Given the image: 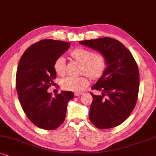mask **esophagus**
I'll return each instance as SVG.
<instances>
[{
	"label": "esophagus",
	"instance_id": "1",
	"mask_svg": "<svg viewBox=\"0 0 156 156\" xmlns=\"http://www.w3.org/2000/svg\"><path fill=\"white\" fill-rule=\"evenodd\" d=\"M82 94V93H81V92H75L74 93V96H75V97H78V96H81Z\"/></svg>",
	"mask_w": 156,
	"mask_h": 156
}]
</instances>
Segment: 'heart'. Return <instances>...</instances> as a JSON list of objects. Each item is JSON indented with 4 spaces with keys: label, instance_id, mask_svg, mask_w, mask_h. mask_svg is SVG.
Returning a JSON list of instances; mask_svg holds the SVG:
<instances>
[{
    "label": "heart",
    "instance_id": "obj_1",
    "mask_svg": "<svg viewBox=\"0 0 156 156\" xmlns=\"http://www.w3.org/2000/svg\"><path fill=\"white\" fill-rule=\"evenodd\" d=\"M70 57L74 60L81 63L80 74L87 75L91 80H97L103 75L106 70L107 61L105 55L101 52L83 48H77L70 52ZM53 69L57 75L62 76L66 72V63L62 57H59L53 63ZM89 84V80L86 76L72 77L69 76L61 82V87L64 90L81 91Z\"/></svg>",
    "mask_w": 156,
    "mask_h": 156
}]
</instances>
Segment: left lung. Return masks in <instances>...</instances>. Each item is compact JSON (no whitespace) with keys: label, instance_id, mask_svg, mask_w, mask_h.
<instances>
[{"label":"left lung","instance_id":"obj_1","mask_svg":"<svg viewBox=\"0 0 156 156\" xmlns=\"http://www.w3.org/2000/svg\"><path fill=\"white\" fill-rule=\"evenodd\" d=\"M82 44L105 55L107 68L91 87L101 91L93 97L89 119L99 129L116 127L130 116L135 107L139 89V71L131 52L112 37L80 41Z\"/></svg>","mask_w":156,"mask_h":156}]
</instances>
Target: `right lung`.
Listing matches in <instances>:
<instances>
[{"mask_svg": "<svg viewBox=\"0 0 156 156\" xmlns=\"http://www.w3.org/2000/svg\"><path fill=\"white\" fill-rule=\"evenodd\" d=\"M70 47L69 42L42 40L30 46L21 57L16 72V90L29 120L44 130H55L65 119L72 91H62L52 97L48 89L54 84L53 63Z\"/></svg>", "mask_w": 156, "mask_h": 156, "instance_id": "right-lung-1", "label": "right lung"}]
</instances>
